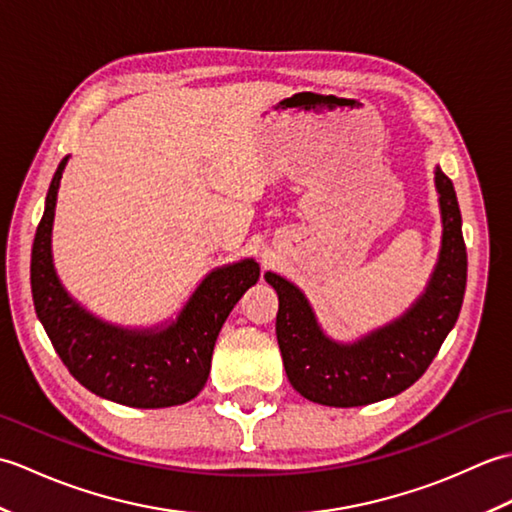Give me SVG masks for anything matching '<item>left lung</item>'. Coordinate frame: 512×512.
<instances>
[{
    "label": "left lung",
    "mask_w": 512,
    "mask_h": 512,
    "mask_svg": "<svg viewBox=\"0 0 512 512\" xmlns=\"http://www.w3.org/2000/svg\"><path fill=\"white\" fill-rule=\"evenodd\" d=\"M436 189L442 209V250L424 295L398 321L354 345L321 332L312 308L290 281L266 275L277 290V341L290 385L328 407H361L411 387L427 372L460 317L466 290V246L453 182L440 167Z\"/></svg>",
    "instance_id": "8db88e82"
}]
</instances>
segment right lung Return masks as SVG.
I'll use <instances>...</instances> for the list:
<instances>
[{"instance_id":"1","label":"right lung","mask_w":512,"mask_h":512,"mask_svg":"<svg viewBox=\"0 0 512 512\" xmlns=\"http://www.w3.org/2000/svg\"><path fill=\"white\" fill-rule=\"evenodd\" d=\"M65 162L54 171L30 257L32 301L43 330L63 365L92 394L138 409L182 405L202 391L217 334L257 284L259 266L244 259L213 270L169 328L132 332L99 321L68 297L52 266L50 235Z\"/></svg>"}]
</instances>
